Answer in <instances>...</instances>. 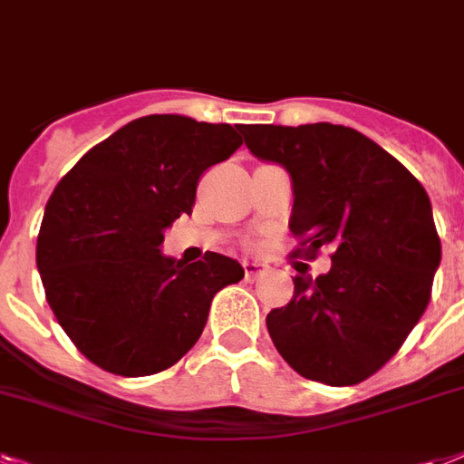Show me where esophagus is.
Masks as SVG:
<instances>
[{"label":"esophagus","mask_w":464,"mask_h":464,"mask_svg":"<svg viewBox=\"0 0 464 464\" xmlns=\"http://www.w3.org/2000/svg\"><path fill=\"white\" fill-rule=\"evenodd\" d=\"M243 269H245V276L255 278L257 274H262V271L266 269V265L265 262H257V259H245Z\"/></svg>","instance_id":"1"}]
</instances>
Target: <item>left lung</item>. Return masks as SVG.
<instances>
[{
    "label": "left lung",
    "instance_id": "1",
    "mask_svg": "<svg viewBox=\"0 0 464 464\" xmlns=\"http://www.w3.org/2000/svg\"><path fill=\"white\" fill-rule=\"evenodd\" d=\"M257 160L293 183L291 231L304 257L331 245V269L300 271L285 307L266 314L269 336L297 374L353 386L389 362L415 329L440 265L431 202L383 147L334 123L243 126Z\"/></svg>",
    "mask_w": 464,
    "mask_h": 464
}]
</instances>
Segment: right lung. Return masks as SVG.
Wrapping results in <instances>:
<instances>
[{
	"label": "right lung",
	"instance_id": "obj_1",
	"mask_svg": "<svg viewBox=\"0 0 464 464\" xmlns=\"http://www.w3.org/2000/svg\"><path fill=\"white\" fill-rule=\"evenodd\" d=\"M243 145L228 123L152 114L82 154L44 207L37 271L56 322L97 367L157 374L193 348L236 259L161 255L164 231L193 212L202 171Z\"/></svg>",
	"mask_w": 464,
	"mask_h": 464
}]
</instances>
